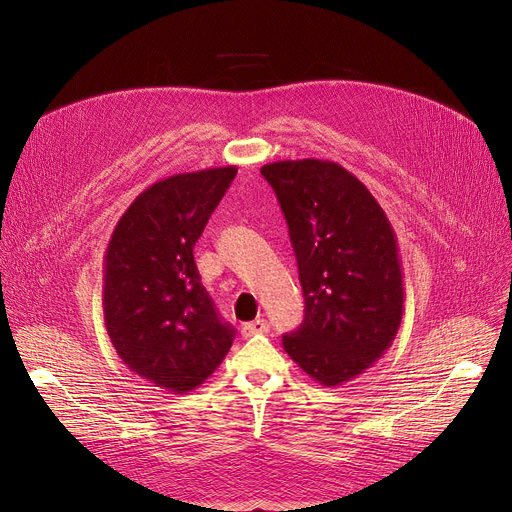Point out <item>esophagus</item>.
I'll return each instance as SVG.
<instances>
[{
    "label": "esophagus",
    "mask_w": 512,
    "mask_h": 512,
    "mask_svg": "<svg viewBox=\"0 0 512 512\" xmlns=\"http://www.w3.org/2000/svg\"><path fill=\"white\" fill-rule=\"evenodd\" d=\"M267 331H269V323H267L265 319H255V321L243 325V335H245V337L257 335V333L263 335V333H267Z\"/></svg>",
    "instance_id": "34e87169"
}]
</instances>
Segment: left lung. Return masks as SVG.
Listing matches in <instances>:
<instances>
[{
    "instance_id": "left-lung-1",
    "label": "left lung",
    "mask_w": 512,
    "mask_h": 512,
    "mask_svg": "<svg viewBox=\"0 0 512 512\" xmlns=\"http://www.w3.org/2000/svg\"><path fill=\"white\" fill-rule=\"evenodd\" d=\"M261 175L286 216L306 306L284 350L323 387L344 385L391 348L403 319L395 230L342 164L280 160L261 166Z\"/></svg>"
}]
</instances>
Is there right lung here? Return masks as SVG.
<instances>
[{"label":"right lung","mask_w":512,"mask_h":512,"mask_svg":"<svg viewBox=\"0 0 512 512\" xmlns=\"http://www.w3.org/2000/svg\"><path fill=\"white\" fill-rule=\"evenodd\" d=\"M234 175L230 164L152 183L119 218L102 263V315L117 356L170 393L206 383L232 346L193 247Z\"/></svg>","instance_id":"add662e5"}]
</instances>
